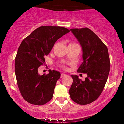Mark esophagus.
Segmentation results:
<instances>
[{
    "mask_svg": "<svg viewBox=\"0 0 124 124\" xmlns=\"http://www.w3.org/2000/svg\"><path fill=\"white\" fill-rule=\"evenodd\" d=\"M66 74H65V73H61V78H63V77H64V76H66Z\"/></svg>",
    "mask_w": 124,
    "mask_h": 124,
    "instance_id": "1",
    "label": "esophagus"
}]
</instances>
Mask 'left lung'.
I'll return each mask as SVG.
<instances>
[{"instance_id":"left-lung-1","label":"left lung","mask_w":124,"mask_h":124,"mask_svg":"<svg viewBox=\"0 0 124 124\" xmlns=\"http://www.w3.org/2000/svg\"><path fill=\"white\" fill-rule=\"evenodd\" d=\"M70 31L78 39L83 52V61L77 72L87 76L82 81L77 75H71L73 83L69 95L76 103L88 104L97 99L107 80L110 69L108 51L106 45L89 28H72Z\"/></svg>"}]
</instances>
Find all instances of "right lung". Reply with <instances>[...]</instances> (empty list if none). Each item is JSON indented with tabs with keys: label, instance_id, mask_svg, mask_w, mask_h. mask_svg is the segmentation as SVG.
Wrapping results in <instances>:
<instances>
[{
	"label": "right lung",
	"instance_id": "right-lung-1",
	"mask_svg": "<svg viewBox=\"0 0 124 124\" xmlns=\"http://www.w3.org/2000/svg\"><path fill=\"white\" fill-rule=\"evenodd\" d=\"M59 26H41L23 40L15 59L17 82L21 96L28 103L43 105L52 99L61 73L49 70L47 75H39L38 68L59 38L69 32Z\"/></svg>",
	"mask_w": 124,
	"mask_h": 124
}]
</instances>
